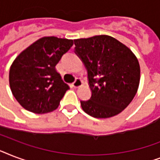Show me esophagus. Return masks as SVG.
Returning a JSON list of instances; mask_svg holds the SVG:
<instances>
[{
  "instance_id": "obj_1",
  "label": "esophagus",
  "mask_w": 160,
  "mask_h": 160,
  "mask_svg": "<svg viewBox=\"0 0 160 160\" xmlns=\"http://www.w3.org/2000/svg\"><path fill=\"white\" fill-rule=\"evenodd\" d=\"M82 85V80H80V79H76L75 81L73 83V87L75 88H78V87H80Z\"/></svg>"
}]
</instances>
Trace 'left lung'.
I'll return each instance as SVG.
<instances>
[{
  "label": "left lung",
  "instance_id": "1",
  "mask_svg": "<svg viewBox=\"0 0 160 160\" xmlns=\"http://www.w3.org/2000/svg\"><path fill=\"white\" fill-rule=\"evenodd\" d=\"M75 53L87 69L92 95L80 101L83 110L99 119L122 112L135 96L140 80L139 61L131 50L106 35L74 40Z\"/></svg>",
  "mask_w": 160,
  "mask_h": 160
}]
</instances>
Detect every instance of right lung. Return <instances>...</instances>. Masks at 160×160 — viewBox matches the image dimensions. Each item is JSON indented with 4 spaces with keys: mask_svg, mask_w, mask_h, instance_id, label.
I'll return each mask as SVG.
<instances>
[{
    "mask_svg": "<svg viewBox=\"0 0 160 160\" xmlns=\"http://www.w3.org/2000/svg\"><path fill=\"white\" fill-rule=\"evenodd\" d=\"M73 40L45 36L15 59L10 68L11 92L24 109L36 114L56 109L70 89L55 65L73 46Z\"/></svg>",
    "mask_w": 160,
    "mask_h": 160,
    "instance_id": "add662e5",
    "label": "right lung"
}]
</instances>
